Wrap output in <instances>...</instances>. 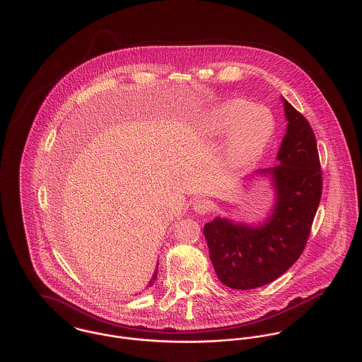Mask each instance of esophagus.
Returning a JSON list of instances; mask_svg holds the SVG:
<instances>
[{
	"label": "esophagus",
	"mask_w": 362,
	"mask_h": 362,
	"mask_svg": "<svg viewBox=\"0 0 362 362\" xmlns=\"http://www.w3.org/2000/svg\"><path fill=\"white\" fill-rule=\"evenodd\" d=\"M211 209V205L207 199H202V198H198L194 201V210L199 214H205L209 210Z\"/></svg>",
	"instance_id": "esophagus-1"
}]
</instances>
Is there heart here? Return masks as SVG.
I'll return each mask as SVG.
<instances>
[{
    "label": "heart",
    "instance_id": "1",
    "mask_svg": "<svg viewBox=\"0 0 362 362\" xmlns=\"http://www.w3.org/2000/svg\"><path fill=\"white\" fill-rule=\"evenodd\" d=\"M205 128L211 136L228 134L223 163L231 171H241L266 149L274 132V119L266 107L234 99L214 107L205 118Z\"/></svg>",
    "mask_w": 362,
    "mask_h": 362
}]
</instances>
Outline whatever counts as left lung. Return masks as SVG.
<instances>
[{
  "label": "left lung",
  "instance_id": "left-lung-1",
  "mask_svg": "<svg viewBox=\"0 0 362 362\" xmlns=\"http://www.w3.org/2000/svg\"><path fill=\"white\" fill-rule=\"evenodd\" d=\"M286 135L280 164L255 174L267 175L274 205L259 224L214 217L204 227L209 257L218 280L234 290H251L284 274L303 254L322 197V171L315 134L307 118L284 98Z\"/></svg>",
  "mask_w": 362,
  "mask_h": 362
}]
</instances>
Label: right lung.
<instances>
[{"instance_id":"right-lung-1","label":"right lung","mask_w":362,"mask_h":362,"mask_svg":"<svg viewBox=\"0 0 362 362\" xmlns=\"http://www.w3.org/2000/svg\"><path fill=\"white\" fill-rule=\"evenodd\" d=\"M156 277H157V267H156V272L153 273V276H152V279H151V281H149V287L151 286H153V283H155Z\"/></svg>"}]
</instances>
